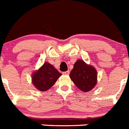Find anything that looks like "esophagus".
Returning a JSON list of instances; mask_svg holds the SVG:
<instances>
[{"instance_id": "obj_1", "label": "esophagus", "mask_w": 129, "mask_h": 129, "mask_svg": "<svg viewBox=\"0 0 129 129\" xmlns=\"http://www.w3.org/2000/svg\"><path fill=\"white\" fill-rule=\"evenodd\" d=\"M63 74H64V75H69V74H70V71L68 70V71H67V72H63Z\"/></svg>"}]
</instances>
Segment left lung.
I'll return each instance as SVG.
<instances>
[{"label": "left lung", "instance_id": "1", "mask_svg": "<svg viewBox=\"0 0 129 129\" xmlns=\"http://www.w3.org/2000/svg\"><path fill=\"white\" fill-rule=\"evenodd\" d=\"M70 77L76 86L84 92L93 89L97 82V72L91 65L82 60L78 59L71 71Z\"/></svg>", "mask_w": 129, "mask_h": 129}]
</instances>
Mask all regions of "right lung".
<instances>
[{"mask_svg": "<svg viewBox=\"0 0 129 129\" xmlns=\"http://www.w3.org/2000/svg\"><path fill=\"white\" fill-rule=\"evenodd\" d=\"M61 75L53 65L46 62L38 70L33 73L32 81L36 89L45 91L50 89Z\"/></svg>", "mask_w": 129, "mask_h": 129, "instance_id": "right-lung-1", "label": "right lung"}]
</instances>
